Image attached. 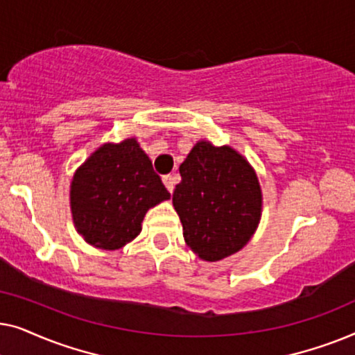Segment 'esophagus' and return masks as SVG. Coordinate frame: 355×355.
Segmentation results:
<instances>
[{
  "label": "esophagus",
  "instance_id": "esophagus-1",
  "mask_svg": "<svg viewBox=\"0 0 355 355\" xmlns=\"http://www.w3.org/2000/svg\"><path fill=\"white\" fill-rule=\"evenodd\" d=\"M163 182H164V186H166L168 191L173 193L174 184H176V178H174V176H163Z\"/></svg>",
  "mask_w": 355,
  "mask_h": 355
}]
</instances>
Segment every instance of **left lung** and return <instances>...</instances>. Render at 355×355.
<instances>
[{
	"label": "left lung",
	"mask_w": 355,
	"mask_h": 355,
	"mask_svg": "<svg viewBox=\"0 0 355 355\" xmlns=\"http://www.w3.org/2000/svg\"><path fill=\"white\" fill-rule=\"evenodd\" d=\"M173 205L187 245L203 260L239 252L260 221L261 192L254 169L230 147L198 142L179 166Z\"/></svg>",
	"instance_id": "obj_1"
}]
</instances>
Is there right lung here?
<instances>
[{"label": "right lung", "mask_w": 355, "mask_h": 355, "mask_svg": "<svg viewBox=\"0 0 355 355\" xmlns=\"http://www.w3.org/2000/svg\"><path fill=\"white\" fill-rule=\"evenodd\" d=\"M171 197L135 139L100 147L77 169L71 210L89 244L116 250L142 231L148 208Z\"/></svg>", "instance_id": "1"}]
</instances>
